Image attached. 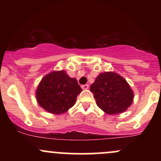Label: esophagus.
I'll return each instance as SVG.
<instances>
[{
  "label": "esophagus",
  "mask_w": 161,
  "mask_h": 161,
  "mask_svg": "<svg viewBox=\"0 0 161 161\" xmlns=\"http://www.w3.org/2000/svg\"><path fill=\"white\" fill-rule=\"evenodd\" d=\"M81 87H82V88L83 90H85V89H88V88H89V86H88V84H86V85H82Z\"/></svg>",
  "instance_id": "1"
}]
</instances>
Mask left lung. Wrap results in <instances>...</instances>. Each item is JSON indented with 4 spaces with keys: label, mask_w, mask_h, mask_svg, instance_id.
Segmentation results:
<instances>
[{
    "label": "left lung",
    "mask_w": 161,
    "mask_h": 161,
    "mask_svg": "<svg viewBox=\"0 0 161 161\" xmlns=\"http://www.w3.org/2000/svg\"><path fill=\"white\" fill-rule=\"evenodd\" d=\"M90 89L97 107L108 114H121L133 101V91L128 82L114 72L100 73Z\"/></svg>",
    "instance_id": "obj_1"
}]
</instances>
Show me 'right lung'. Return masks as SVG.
<instances>
[{
    "label": "right lung",
    "instance_id": "1",
    "mask_svg": "<svg viewBox=\"0 0 161 161\" xmlns=\"http://www.w3.org/2000/svg\"><path fill=\"white\" fill-rule=\"evenodd\" d=\"M82 88L75 78H70L66 71H53L42 79L36 95L38 104L46 111L61 114L75 104Z\"/></svg>",
    "mask_w": 161,
    "mask_h": 161
}]
</instances>
